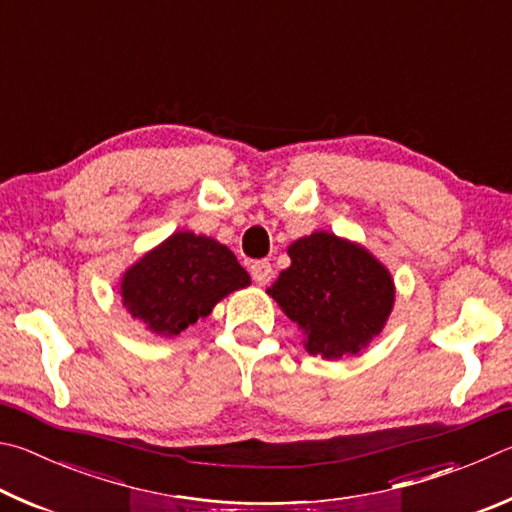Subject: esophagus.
Returning <instances> with one entry per match:
<instances>
[{
	"label": "esophagus",
	"mask_w": 512,
	"mask_h": 512,
	"mask_svg": "<svg viewBox=\"0 0 512 512\" xmlns=\"http://www.w3.org/2000/svg\"><path fill=\"white\" fill-rule=\"evenodd\" d=\"M250 275H253V280L257 284H268L273 277V266L271 262H266V259H259V262L250 264Z\"/></svg>",
	"instance_id": "34e87169"
}]
</instances>
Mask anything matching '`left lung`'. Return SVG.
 Here are the masks:
<instances>
[{
    "label": "left lung",
    "instance_id": "left-lung-1",
    "mask_svg": "<svg viewBox=\"0 0 512 512\" xmlns=\"http://www.w3.org/2000/svg\"><path fill=\"white\" fill-rule=\"evenodd\" d=\"M291 266L268 289L305 332L309 354L354 357L384 329L395 302L391 273L366 248L332 232H314L289 246Z\"/></svg>",
    "mask_w": 512,
    "mask_h": 512
}]
</instances>
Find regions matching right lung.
I'll list each match as a JSON object with an SVG mask.
<instances>
[{
	"mask_svg": "<svg viewBox=\"0 0 512 512\" xmlns=\"http://www.w3.org/2000/svg\"><path fill=\"white\" fill-rule=\"evenodd\" d=\"M250 284L228 246L194 232H173L121 277L131 316L160 336H178L228 293Z\"/></svg>",
	"mask_w": 512,
	"mask_h": 512,
	"instance_id": "right-lung-1",
	"label": "right lung"
}]
</instances>
